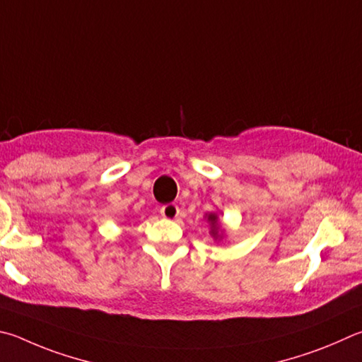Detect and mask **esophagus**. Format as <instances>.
I'll return each instance as SVG.
<instances>
[{
  "mask_svg": "<svg viewBox=\"0 0 362 362\" xmlns=\"http://www.w3.org/2000/svg\"><path fill=\"white\" fill-rule=\"evenodd\" d=\"M179 207L175 206V204H166V206H163L161 209H160V214H161V216H164V218H168V220H174V218H177V216H179Z\"/></svg>",
  "mask_w": 362,
  "mask_h": 362,
  "instance_id": "esophagus-1",
  "label": "esophagus"
}]
</instances>
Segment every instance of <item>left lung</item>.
Listing matches in <instances>:
<instances>
[{
  "mask_svg": "<svg viewBox=\"0 0 362 362\" xmlns=\"http://www.w3.org/2000/svg\"><path fill=\"white\" fill-rule=\"evenodd\" d=\"M207 221L210 223V234L214 235V239H221L218 216H216V214H209L207 215Z\"/></svg>",
  "mask_w": 362,
  "mask_h": 362,
  "instance_id": "left-lung-1",
  "label": "left lung"
}]
</instances>
